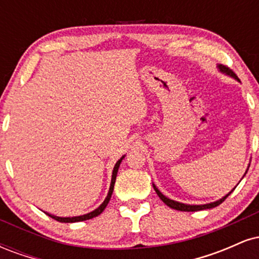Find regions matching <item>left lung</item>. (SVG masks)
<instances>
[{
    "label": "left lung",
    "mask_w": 259,
    "mask_h": 259,
    "mask_svg": "<svg viewBox=\"0 0 259 259\" xmlns=\"http://www.w3.org/2000/svg\"><path fill=\"white\" fill-rule=\"evenodd\" d=\"M219 69V72L221 73H223V74H225V75H229V76H231V78H234L235 80H239L237 79V76L235 75V74L231 72L230 69H229V68H227V67H224V65H218V67H217ZM249 167V165H248ZM247 170H248V168L246 169V171H245V174H243V177H245L246 175V173H247ZM242 177V178H243ZM153 185V189H154V191L157 192V195L159 196V198L160 200H162L163 202H164L165 204H167L168 207H170V208H173V209H177V210H181V212H197V210H203V209H210V208H214V207H217V206H219V204L222 203V202H224V200L225 198L228 197L229 195L231 194V192L234 191L235 190V186L233 190H231L230 192H229V194H227L224 196V197H222V198H219V200H217V201H214V202H209V203H206V204H187V203H181V202H178V201H174V200H170V198H168L167 196H164L162 194V192L159 191L158 190V187H157L156 185H154V184H152ZM237 185H239V184H237Z\"/></svg>",
    "instance_id": "1"
}]
</instances>
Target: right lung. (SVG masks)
Returning <instances> with one entry per match:
<instances>
[{
  "label": "right lung",
  "mask_w": 259,
  "mask_h": 259,
  "mask_svg": "<svg viewBox=\"0 0 259 259\" xmlns=\"http://www.w3.org/2000/svg\"><path fill=\"white\" fill-rule=\"evenodd\" d=\"M124 157H125V154H124L123 157H120V159H118V162L115 163L114 168H113V171H112V180H111V186H109V190H108V194H107V197L105 198V201L102 202V203L100 204L99 207L96 208V209H94L92 212L90 213H86V214H82V215H76V217H57V215H53V214H50V213L45 212L47 215L51 217V218L56 219L57 222H61V223H76V222H84V221H88V219H92L95 218V217L100 215L101 213L105 210V208L107 207V204H108L109 200H111L112 197V194H113V189H114V184H115V178H117V173H118V169H119V165L121 163V160H123Z\"/></svg>",
  "instance_id": "right-lung-1"
}]
</instances>
